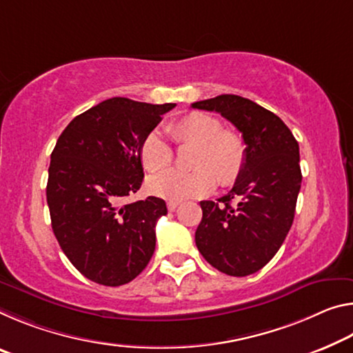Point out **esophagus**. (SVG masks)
Returning <instances> with one entry per match:
<instances>
[{"label":"esophagus","mask_w":353,"mask_h":353,"mask_svg":"<svg viewBox=\"0 0 353 353\" xmlns=\"http://www.w3.org/2000/svg\"><path fill=\"white\" fill-rule=\"evenodd\" d=\"M179 204H181V203H179V201H168V210H170V212H174L176 209H177V207H179Z\"/></svg>","instance_id":"obj_1"}]
</instances>
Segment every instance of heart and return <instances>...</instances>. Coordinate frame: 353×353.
<instances>
[{"label": "heart", "mask_w": 353, "mask_h": 353, "mask_svg": "<svg viewBox=\"0 0 353 353\" xmlns=\"http://www.w3.org/2000/svg\"><path fill=\"white\" fill-rule=\"evenodd\" d=\"M166 133L179 146H194L192 172L168 171L149 179L148 190L154 196L181 201L209 193L217 176L221 185L236 182L245 163L243 138L236 130L223 128L221 121L203 111H190L166 125ZM144 170L157 174L174 161V152L159 133H149L139 146Z\"/></svg>", "instance_id": "b5f03b06"}]
</instances>
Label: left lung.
Instances as JSON below:
<instances>
[{"label":"left lung","mask_w":353,"mask_h":353,"mask_svg":"<svg viewBox=\"0 0 353 353\" xmlns=\"http://www.w3.org/2000/svg\"><path fill=\"white\" fill-rule=\"evenodd\" d=\"M192 106L226 117L247 146L231 192L201 201L196 247L216 270L251 275L276 254L292 226L301 185L299 143L275 113L250 99L221 94Z\"/></svg>","instance_id":"1"}]
</instances>
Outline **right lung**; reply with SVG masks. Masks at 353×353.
Wrapping results in <instances>:
<instances>
[{
  "mask_svg": "<svg viewBox=\"0 0 353 353\" xmlns=\"http://www.w3.org/2000/svg\"><path fill=\"white\" fill-rule=\"evenodd\" d=\"M174 106L108 99L74 117L56 141L47 183L52 228L64 254L94 283H130L154 254L166 203L122 201L143 183V139Z\"/></svg>",
  "mask_w": 353,
  "mask_h": 353,
  "instance_id": "right-lung-1",
  "label": "right lung"
}]
</instances>
